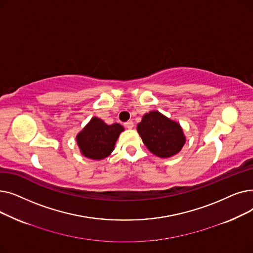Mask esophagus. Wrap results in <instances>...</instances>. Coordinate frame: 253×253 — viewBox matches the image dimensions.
<instances>
[{"mask_svg":"<svg viewBox=\"0 0 253 253\" xmlns=\"http://www.w3.org/2000/svg\"><path fill=\"white\" fill-rule=\"evenodd\" d=\"M125 126H126V128H128V129L133 128V127H134V123H133V120H128V122H126V123L125 124Z\"/></svg>","mask_w":253,"mask_h":253,"instance_id":"esophagus-1","label":"esophagus"}]
</instances>
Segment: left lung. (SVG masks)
Returning a JSON list of instances; mask_svg holds the SVG:
<instances>
[{"label": "left lung", "instance_id": "left-lung-1", "mask_svg": "<svg viewBox=\"0 0 253 253\" xmlns=\"http://www.w3.org/2000/svg\"><path fill=\"white\" fill-rule=\"evenodd\" d=\"M137 130L148 150L162 159L180 152L186 141L181 126L159 111L144 114Z\"/></svg>", "mask_w": 253, "mask_h": 253}]
</instances>
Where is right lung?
I'll list each match as a JSON object with an SVG mask.
<instances>
[{"mask_svg": "<svg viewBox=\"0 0 253 253\" xmlns=\"http://www.w3.org/2000/svg\"><path fill=\"white\" fill-rule=\"evenodd\" d=\"M124 130L122 125H107L101 118L94 116L77 134V145L85 158L94 161L104 160L114 150L115 143Z\"/></svg>", "mask_w": 253, "mask_h": 253, "instance_id": "1", "label": "right lung"}]
</instances>
